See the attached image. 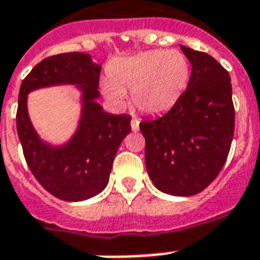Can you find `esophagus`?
<instances>
[{
	"instance_id": "1",
	"label": "esophagus",
	"mask_w": 260,
	"mask_h": 260,
	"mask_svg": "<svg viewBox=\"0 0 260 260\" xmlns=\"http://www.w3.org/2000/svg\"><path fill=\"white\" fill-rule=\"evenodd\" d=\"M139 124H140V121H139L136 117H134V119H132V121H131V128H132V131H134V132H137V131H139V128H140V126H139Z\"/></svg>"
}]
</instances>
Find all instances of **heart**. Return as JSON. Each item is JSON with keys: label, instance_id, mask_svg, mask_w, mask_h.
Instances as JSON below:
<instances>
[{"label": "heart", "instance_id": "heart-1", "mask_svg": "<svg viewBox=\"0 0 260 260\" xmlns=\"http://www.w3.org/2000/svg\"><path fill=\"white\" fill-rule=\"evenodd\" d=\"M110 78L102 80L104 96L121 106L125 91L132 104L145 115H160L173 108L190 79L189 60L178 50H150L113 60Z\"/></svg>", "mask_w": 260, "mask_h": 260}]
</instances>
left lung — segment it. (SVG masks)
Listing matches in <instances>:
<instances>
[{
    "instance_id": "left-lung-1",
    "label": "left lung",
    "mask_w": 260,
    "mask_h": 260,
    "mask_svg": "<svg viewBox=\"0 0 260 260\" xmlns=\"http://www.w3.org/2000/svg\"><path fill=\"white\" fill-rule=\"evenodd\" d=\"M181 50L191 64L186 91L169 112L140 123L145 167L162 193L187 197L204 190L223 168L234 136L230 75L206 52Z\"/></svg>"
}]
</instances>
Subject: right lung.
<instances>
[{
    "label": "right lung",
    "instance_id": "1",
    "mask_svg": "<svg viewBox=\"0 0 260 260\" xmlns=\"http://www.w3.org/2000/svg\"><path fill=\"white\" fill-rule=\"evenodd\" d=\"M100 64L83 52L46 58L23 79L18 95L17 132L29 169L54 197L79 202L106 189L113 158L131 132L129 115H113L98 103ZM75 85L80 92L81 115L69 141H43L31 123L28 93L41 88Z\"/></svg>",
    "mask_w": 260,
    "mask_h": 260
}]
</instances>
